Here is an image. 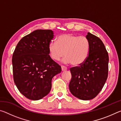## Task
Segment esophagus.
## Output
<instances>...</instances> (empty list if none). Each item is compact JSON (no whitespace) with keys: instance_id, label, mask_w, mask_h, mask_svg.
<instances>
[{"instance_id":"34e87169","label":"esophagus","mask_w":121,"mask_h":121,"mask_svg":"<svg viewBox=\"0 0 121 121\" xmlns=\"http://www.w3.org/2000/svg\"><path fill=\"white\" fill-rule=\"evenodd\" d=\"M67 67H65V66H63V65H61V70L62 71H65V70H67Z\"/></svg>"}]
</instances>
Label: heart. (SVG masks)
Here are the masks:
<instances>
[{
  "instance_id": "heart-1",
  "label": "heart",
  "mask_w": 121,
  "mask_h": 121,
  "mask_svg": "<svg viewBox=\"0 0 121 121\" xmlns=\"http://www.w3.org/2000/svg\"><path fill=\"white\" fill-rule=\"evenodd\" d=\"M56 42L48 45V52L53 60L58 61L63 56V62L78 66L85 62L89 54V40L85 36H78L71 34L59 36Z\"/></svg>"
}]
</instances>
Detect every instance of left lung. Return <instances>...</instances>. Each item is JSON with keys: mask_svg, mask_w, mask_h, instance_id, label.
<instances>
[{"mask_svg": "<svg viewBox=\"0 0 121 121\" xmlns=\"http://www.w3.org/2000/svg\"><path fill=\"white\" fill-rule=\"evenodd\" d=\"M90 48L86 60L78 67L70 69L71 79L69 88L71 94L83 100L92 99L105 85L108 77L109 57L101 40L88 32Z\"/></svg>", "mask_w": 121, "mask_h": 121, "instance_id": "1", "label": "left lung"}]
</instances>
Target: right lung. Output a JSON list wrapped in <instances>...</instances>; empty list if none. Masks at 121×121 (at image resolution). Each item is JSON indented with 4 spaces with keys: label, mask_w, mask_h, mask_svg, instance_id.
<instances>
[{
    "label": "right lung",
    "mask_w": 121,
    "mask_h": 121,
    "mask_svg": "<svg viewBox=\"0 0 121 121\" xmlns=\"http://www.w3.org/2000/svg\"><path fill=\"white\" fill-rule=\"evenodd\" d=\"M54 37L51 30H36L19 41L12 56L13 78L24 96L32 100L48 95L53 77L61 73L60 65L49 55Z\"/></svg>",
    "instance_id": "add662e5"
}]
</instances>
